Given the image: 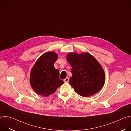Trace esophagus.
Instances as JSON below:
<instances>
[{
	"mask_svg": "<svg viewBox=\"0 0 131 131\" xmlns=\"http://www.w3.org/2000/svg\"><path fill=\"white\" fill-rule=\"evenodd\" d=\"M69 78L67 77V78L65 79H64V82L67 83V82H69Z\"/></svg>",
	"mask_w": 131,
	"mask_h": 131,
	"instance_id": "34e87169",
	"label": "esophagus"
}]
</instances>
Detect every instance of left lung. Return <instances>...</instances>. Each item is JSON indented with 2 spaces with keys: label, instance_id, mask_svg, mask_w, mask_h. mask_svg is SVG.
Here are the masks:
<instances>
[{
  "label": "left lung",
  "instance_id": "8db88e82",
  "mask_svg": "<svg viewBox=\"0 0 131 131\" xmlns=\"http://www.w3.org/2000/svg\"><path fill=\"white\" fill-rule=\"evenodd\" d=\"M66 59L72 67L69 84L75 92L83 97L99 92L104 84L105 77L97 61L88 53H70Z\"/></svg>",
  "mask_w": 131,
  "mask_h": 131
}]
</instances>
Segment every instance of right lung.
I'll use <instances>...</instances> for the list:
<instances>
[{"mask_svg":"<svg viewBox=\"0 0 131 131\" xmlns=\"http://www.w3.org/2000/svg\"><path fill=\"white\" fill-rule=\"evenodd\" d=\"M57 59V53L48 52L42 55L33 66L30 72V83L38 95L48 96L64 83L60 79L59 70L54 67Z\"/></svg>","mask_w":131,"mask_h":131,"instance_id":"obj_1","label":"right lung"}]
</instances>
